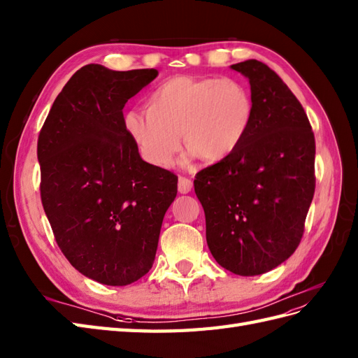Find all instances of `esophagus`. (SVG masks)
<instances>
[{
    "instance_id": "1",
    "label": "esophagus",
    "mask_w": 358,
    "mask_h": 358,
    "mask_svg": "<svg viewBox=\"0 0 358 358\" xmlns=\"http://www.w3.org/2000/svg\"><path fill=\"white\" fill-rule=\"evenodd\" d=\"M191 188H193V182H191L189 179L187 178H179V182H178V189L180 194H187L191 191Z\"/></svg>"
}]
</instances>
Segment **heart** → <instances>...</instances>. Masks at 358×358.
<instances>
[{"instance_id": "1", "label": "heart", "mask_w": 358, "mask_h": 358, "mask_svg": "<svg viewBox=\"0 0 358 358\" xmlns=\"http://www.w3.org/2000/svg\"><path fill=\"white\" fill-rule=\"evenodd\" d=\"M147 109H129L123 117L127 136L139 156L169 169L182 147L185 162L228 159L245 141L254 121V99L248 86L232 77L176 76L149 94Z\"/></svg>"}]
</instances>
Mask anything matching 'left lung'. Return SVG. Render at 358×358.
Segmentation results:
<instances>
[{
    "label": "left lung",
    "mask_w": 358,
    "mask_h": 358,
    "mask_svg": "<svg viewBox=\"0 0 358 358\" xmlns=\"http://www.w3.org/2000/svg\"><path fill=\"white\" fill-rule=\"evenodd\" d=\"M245 76L254 121L240 149L196 174L206 243L217 263L241 276L290 258L315 194V135L281 77L255 59L231 65Z\"/></svg>",
    "instance_id": "obj_1"
}]
</instances>
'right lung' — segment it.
Returning a JSON list of instances; mask_svg holds the SVG:
<instances>
[{
  "label": "right lung",
  "instance_id": "obj_1",
  "mask_svg": "<svg viewBox=\"0 0 358 358\" xmlns=\"http://www.w3.org/2000/svg\"><path fill=\"white\" fill-rule=\"evenodd\" d=\"M155 68L78 69L64 86L38 139L41 199L60 250L82 275L127 285L153 266L178 176L139 156L123 126L129 99Z\"/></svg>",
  "mask_w": 358,
  "mask_h": 358
}]
</instances>
